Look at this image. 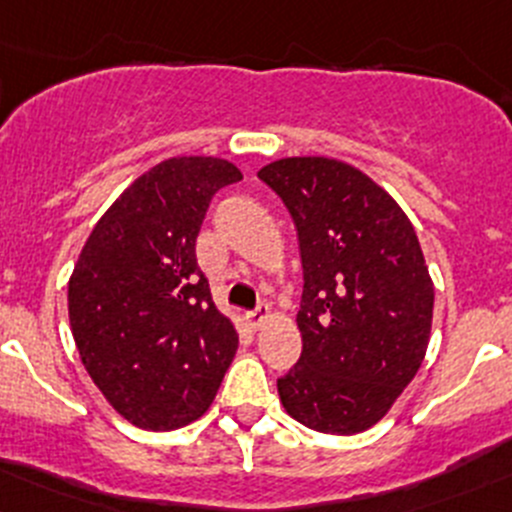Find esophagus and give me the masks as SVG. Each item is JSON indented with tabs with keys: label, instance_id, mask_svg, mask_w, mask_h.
<instances>
[{
	"label": "esophagus",
	"instance_id": "1",
	"mask_svg": "<svg viewBox=\"0 0 512 512\" xmlns=\"http://www.w3.org/2000/svg\"><path fill=\"white\" fill-rule=\"evenodd\" d=\"M268 318H271V308H268L266 303H261L256 310H251V313H246V323H249L254 330L261 328V325L266 323Z\"/></svg>",
	"mask_w": 512,
	"mask_h": 512
}]
</instances>
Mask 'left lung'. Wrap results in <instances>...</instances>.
<instances>
[{
    "instance_id": "left-lung-1",
    "label": "left lung",
    "mask_w": 512,
    "mask_h": 512,
    "mask_svg": "<svg viewBox=\"0 0 512 512\" xmlns=\"http://www.w3.org/2000/svg\"><path fill=\"white\" fill-rule=\"evenodd\" d=\"M258 177L298 229L303 352L278 379L286 412L320 434L367 431L424 362L434 283L412 221L365 172L283 157Z\"/></svg>"
}]
</instances>
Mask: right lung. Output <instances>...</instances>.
Instances as JSON below:
<instances>
[{
  "label": "right lung",
  "mask_w": 512,
  "mask_h": 512,
  "mask_svg": "<svg viewBox=\"0 0 512 512\" xmlns=\"http://www.w3.org/2000/svg\"><path fill=\"white\" fill-rule=\"evenodd\" d=\"M241 179L219 157H170L98 219L68 281L78 355L110 407L147 431L199 419L239 347L197 266L214 194Z\"/></svg>",
  "instance_id": "1"
}]
</instances>
